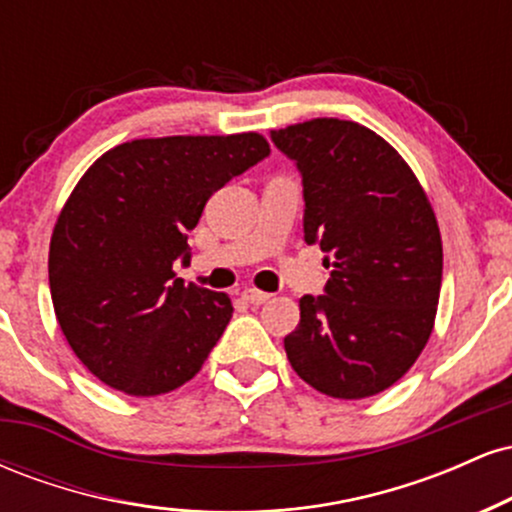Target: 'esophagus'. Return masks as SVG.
<instances>
[{
	"label": "esophagus",
	"mask_w": 512,
	"mask_h": 512,
	"mask_svg": "<svg viewBox=\"0 0 512 512\" xmlns=\"http://www.w3.org/2000/svg\"><path fill=\"white\" fill-rule=\"evenodd\" d=\"M243 301H248L250 305H262L269 301V293L257 291V289H245L243 291Z\"/></svg>",
	"instance_id": "1"
}]
</instances>
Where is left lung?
<instances>
[{"mask_svg": "<svg viewBox=\"0 0 512 512\" xmlns=\"http://www.w3.org/2000/svg\"><path fill=\"white\" fill-rule=\"evenodd\" d=\"M269 137L301 173L305 243L330 269L325 293L298 301L286 356L325 395H378L431 337L443 279L436 214L402 156L358 122L315 117Z\"/></svg>", "mask_w": 512, "mask_h": 512, "instance_id": "left-lung-1", "label": "left lung"}]
</instances>
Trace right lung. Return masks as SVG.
<instances>
[{
	"label": "right lung",
	"instance_id": "1",
	"mask_svg": "<svg viewBox=\"0 0 512 512\" xmlns=\"http://www.w3.org/2000/svg\"><path fill=\"white\" fill-rule=\"evenodd\" d=\"M269 156L260 134L134 139L103 154L50 240V293L79 361L113 390L154 397L192 380L233 305L173 274L187 233L228 180Z\"/></svg>",
	"mask_w": 512,
	"mask_h": 512
}]
</instances>
